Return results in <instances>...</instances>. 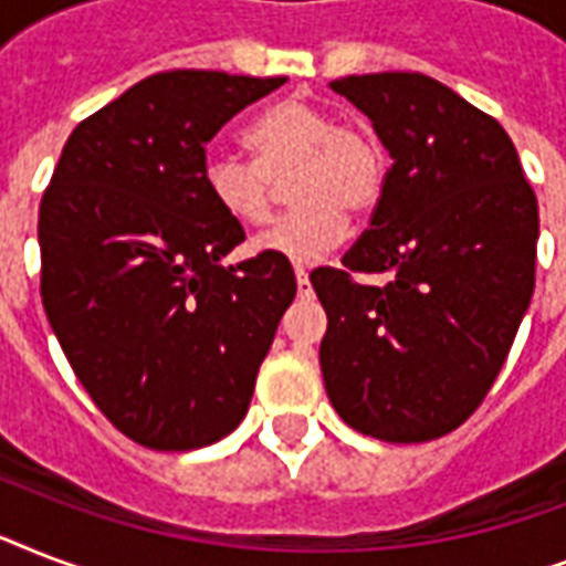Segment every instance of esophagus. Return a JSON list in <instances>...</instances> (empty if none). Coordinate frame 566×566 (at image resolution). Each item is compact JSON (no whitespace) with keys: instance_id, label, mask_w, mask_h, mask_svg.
<instances>
[{"instance_id":"1","label":"esophagus","mask_w":566,"mask_h":566,"mask_svg":"<svg viewBox=\"0 0 566 566\" xmlns=\"http://www.w3.org/2000/svg\"><path fill=\"white\" fill-rule=\"evenodd\" d=\"M293 273H296V287H300V296H308L311 282H308V273H305V266H296Z\"/></svg>"}]
</instances>
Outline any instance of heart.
Returning a JSON list of instances; mask_svg holds the SVG:
<instances>
[{"label":"heart","instance_id":"heart-1","mask_svg":"<svg viewBox=\"0 0 566 566\" xmlns=\"http://www.w3.org/2000/svg\"><path fill=\"white\" fill-rule=\"evenodd\" d=\"M252 161L213 153L202 179L211 202L240 226L270 217L273 181L287 179L293 208L255 238V252L296 264L317 261L346 234L349 217H370L387 185L385 149L361 123H335L305 99H282L243 132Z\"/></svg>","mask_w":566,"mask_h":566}]
</instances>
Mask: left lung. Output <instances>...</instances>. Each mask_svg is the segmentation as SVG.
<instances>
[{
  "label": "left lung",
  "mask_w": 566,
  "mask_h": 566,
  "mask_svg": "<svg viewBox=\"0 0 566 566\" xmlns=\"http://www.w3.org/2000/svg\"><path fill=\"white\" fill-rule=\"evenodd\" d=\"M332 91L394 164L344 270L311 273L326 394L361 434L443 438L488 396L535 291V190L505 128L429 75H346ZM378 272V289L354 279Z\"/></svg>",
  "instance_id": "obj_1"
}]
</instances>
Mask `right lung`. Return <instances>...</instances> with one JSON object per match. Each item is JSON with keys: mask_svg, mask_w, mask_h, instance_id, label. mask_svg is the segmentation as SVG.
Segmentation results:
<instances>
[{"mask_svg": "<svg viewBox=\"0 0 566 566\" xmlns=\"http://www.w3.org/2000/svg\"><path fill=\"white\" fill-rule=\"evenodd\" d=\"M287 78L155 73L91 114L40 199V296L66 361L126 438L158 452L217 443L247 417L258 367L296 296L205 190V146Z\"/></svg>", "mask_w": 566, "mask_h": 566, "instance_id": "obj_1", "label": "right lung"}]
</instances>
